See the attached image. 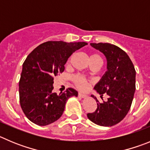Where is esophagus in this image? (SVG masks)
<instances>
[{
	"label": "esophagus",
	"instance_id": "1",
	"mask_svg": "<svg viewBox=\"0 0 150 150\" xmlns=\"http://www.w3.org/2000/svg\"><path fill=\"white\" fill-rule=\"evenodd\" d=\"M78 96L81 97V98H86V97H87V95H86V94L81 93H78Z\"/></svg>",
	"mask_w": 150,
	"mask_h": 150
}]
</instances>
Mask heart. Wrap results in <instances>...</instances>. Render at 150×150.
I'll return each mask as SVG.
<instances>
[{"mask_svg": "<svg viewBox=\"0 0 150 150\" xmlns=\"http://www.w3.org/2000/svg\"><path fill=\"white\" fill-rule=\"evenodd\" d=\"M90 60H100L102 61V57L100 55L98 54H92L90 57ZM72 81L75 87L78 88L79 90H84L88 86V81L84 76L80 75V74H77L72 77Z\"/></svg>", "mask_w": 150, "mask_h": 150, "instance_id": "b5f03b06", "label": "heart"}]
</instances>
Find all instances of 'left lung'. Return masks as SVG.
I'll list each match as a JSON object with an SVG mask.
<instances>
[{"label":"left lung","mask_w":150,"mask_h":150,"mask_svg":"<svg viewBox=\"0 0 150 150\" xmlns=\"http://www.w3.org/2000/svg\"><path fill=\"white\" fill-rule=\"evenodd\" d=\"M105 54L108 71L94 89L101 95L107 93V102L100 103L96 97L97 108L88 113L90 121L101 126H112L120 122L128 114L135 91L134 67L128 54L120 48L110 43H90Z\"/></svg>","instance_id":"obj_1"}]
</instances>
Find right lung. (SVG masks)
Returning <instances> with one entry per match:
<instances>
[{
    "label": "right lung",
    "mask_w": 150,
    "mask_h": 150,
    "mask_svg": "<svg viewBox=\"0 0 150 150\" xmlns=\"http://www.w3.org/2000/svg\"><path fill=\"white\" fill-rule=\"evenodd\" d=\"M84 42L48 41L33 49L22 65L19 81V101L24 114L38 125H47L62 116L68 98L77 96L72 88L59 95L53 93L54 77L64 71V65Z\"/></svg>",
    "instance_id": "add662e5"
}]
</instances>
